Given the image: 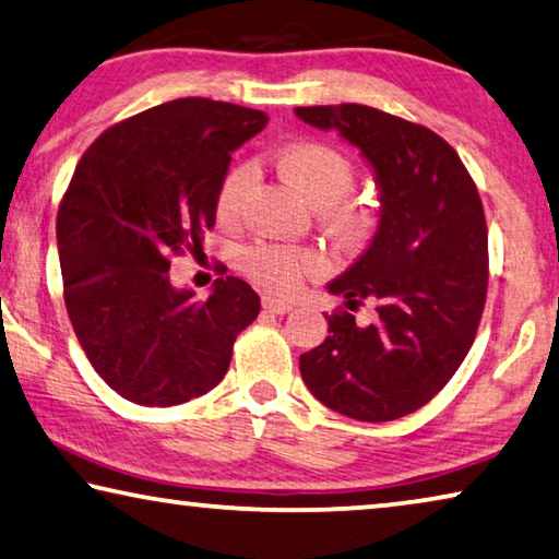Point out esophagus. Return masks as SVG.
<instances>
[{
  "mask_svg": "<svg viewBox=\"0 0 559 559\" xmlns=\"http://www.w3.org/2000/svg\"><path fill=\"white\" fill-rule=\"evenodd\" d=\"M290 308H294V304H288V300H281V298H271V296H265L263 298V311L265 313H273V316H283V313H288Z\"/></svg>",
  "mask_w": 559,
  "mask_h": 559,
  "instance_id": "esophagus-1",
  "label": "esophagus"
}]
</instances>
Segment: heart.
Here are the masks:
<instances>
[{"instance_id":"1","label":"heart","mask_w":559,"mask_h":559,"mask_svg":"<svg viewBox=\"0 0 559 559\" xmlns=\"http://www.w3.org/2000/svg\"><path fill=\"white\" fill-rule=\"evenodd\" d=\"M276 168L313 206H321L323 221L335 234L353 238L366 231L370 224L368 209L348 197L356 186V164L341 148L323 141H296L276 154ZM251 183V164H238L224 176L216 197L221 218L236 221L241 216ZM321 269V255L286 243H255L243 253L246 276L271 294H290L308 273Z\"/></svg>"}]
</instances>
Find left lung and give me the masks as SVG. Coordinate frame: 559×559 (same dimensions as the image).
Listing matches in <instances>:
<instances>
[{
	"instance_id": "8db88e82",
	"label": "left lung",
	"mask_w": 559,
	"mask_h": 559,
	"mask_svg": "<svg viewBox=\"0 0 559 559\" xmlns=\"http://www.w3.org/2000/svg\"><path fill=\"white\" fill-rule=\"evenodd\" d=\"M296 117L360 148L383 209L368 251L328 283L350 310L376 302L379 318L325 316L331 335L300 356V376L348 418H403L445 388L480 325L490 273L480 193L455 148L420 123L362 104L298 106Z\"/></svg>"
}]
</instances>
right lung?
Masks as SVG:
<instances>
[{"mask_svg":"<svg viewBox=\"0 0 559 559\" xmlns=\"http://www.w3.org/2000/svg\"><path fill=\"white\" fill-rule=\"evenodd\" d=\"M263 111L201 96L166 102L104 131L76 164L57 214L69 321L121 397L181 405L224 380L261 298L236 276L197 300L168 281L171 255L199 253L216 224L231 152Z\"/></svg>","mask_w":559,"mask_h":559,"instance_id":"right-lung-1","label":"right lung"}]
</instances>
